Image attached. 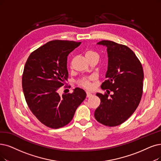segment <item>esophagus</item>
Wrapping results in <instances>:
<instances>
[{"label": "esophagus", "mask_w": 161, "mask_h": 161, "mask_svg": "<svg viewBox=\"0 0 161 161\" xmlns=\"http://www.w3.org/2000/svg\"><path fill=\"white\" fill-rule=\"evenodd\" d=\"M91 96H92V94H91V93H90V92H86V97H87V98L91 97Z\"/></svg>", "instance_id": "esophagus-1"}]
</instances>
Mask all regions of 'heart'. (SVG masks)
<instances>
[{"mask_svg":"<svg viewBox=\"0 0 161 161\" xmlns=\"http://www.w3.org/2000/svg\"><path fill=\"white\" fill-rule=\"evenodd\" d=\"M85 56L87 60L90 59H92L93 57H98V54L92 49H88L85 51ZM92 80V78H88V77H84L81 79H80L77 83H78L79 86L84 88L85 89H91V80Z\"/></svg>","mask_w":161,"mask_h":161,"instance_id":"obj_1","label":"heart"}]
</instances>
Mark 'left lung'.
<instances>
[{"label": "left lung", "mask_w": 161, "mask_h": 161, "mask_svg": "<svg viewBox=\"0 0 161 161\" xmlns=\"http://www.w3.org/2000/svg\"><path fill=\"white\" fill-rule=\"evenodd\" d=\"M98 44L107 47L108 57L106 80L101 88L113 94L96 93L101 102L94 117L103 125L114 127L123 124L138 107L143 94V69L136 54L125 45L109 40Z\"/></svg>", "instance_id": "1"}]
</instances>
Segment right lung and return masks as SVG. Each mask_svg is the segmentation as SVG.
Here are the masks:
<instances>
[{
  "label": "right lung",
  "instance_id": "obj_1",
  "mask_svg": "<svg viewBox=\"0 0 161 161\" xmlns=\"http://www.w3.org/2000/svg\"><path fill=\"white\" fill-rule=\"evenodd\" d=\"M81 42L55 40L32 52L22 75L24 97L30 110L46 126L58 129L72 120L76 108L86 98L79 88L59 96L57 91L68 79L67 56Z\"/></svg>",
  "mask_w": 161,
  "mask_h": 161
}]
</instances>
